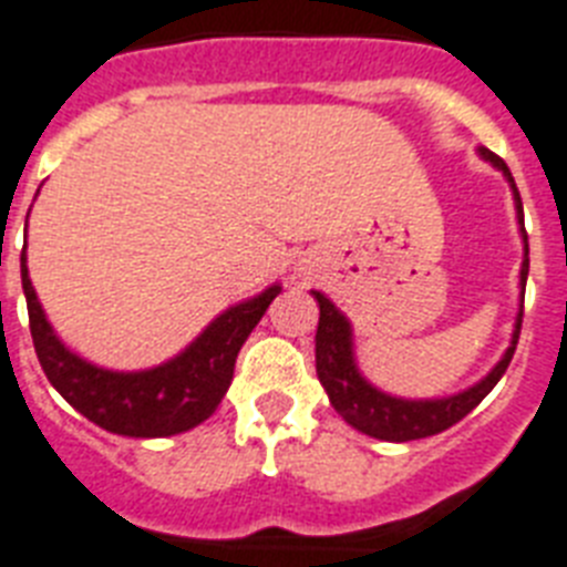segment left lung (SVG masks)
I'll use <instances>...</instances> for the list:
<instances>
[{"mask_svg": "<svg viewBox=\"0 0 567 567\" xmlns=\"http://www.w3.org/2000/svg\"><path fill=\"white\" fill-rule=\"evenodd\" d=\"M481 156L486 163H492L504 177L509 179L515 197V209H518V224H522L524 238V261H522V311L515 320L513 343L504 352L486 379H481L475 388L463 390L457 395H445V399H395V395L381 393L379 388H372L370 381L363 379L355 367V352H352V326L343 315H340L334 302L315 291L317 306H320V323H317L315 352H317V379L329 393L331 408L347 419L349 425L358 427L361 434L375 436V440H388V443H411V440H422V436H434L445 427L457 425L460 419L472 413L477 404L489 395V390L501 381V375L507 372L509 361H513L515 343H518V331H522V315H524V285H527V270H530V247H527V233H524V209L522 195L515 188V179L509 174L507 163L498 154H492L489 148H481Z\"/></svg>", "mask_w": 567, "mask_h": 567, "instance_id": "obj_1", "label": "left lung"}]
</instances>
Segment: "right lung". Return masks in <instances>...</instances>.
Segmentation results:
<instances>
[{"label": "right lung", "mask_w": 567, "mask_h": 567, "mask_svg": "<svg viewBox=\"0 0 567 567\" xmlns=\"http://www.w3.org/2000/svg\"><path fill=\"white\" fill-rule=\"evenodd\" d=\"M22 291L40 367L78 413L118 436H174L215 413L233 381L238 349L282 288L270 285L259 297L227 308L177 358L142 372L104 370L60 343L29 279L25 250Z\"/></svg>", "instance_id": "add662e5"}]
</instances>
